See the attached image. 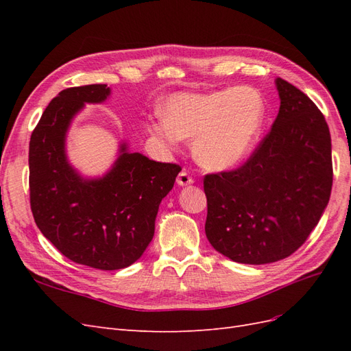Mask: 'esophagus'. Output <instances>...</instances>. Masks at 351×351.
<instances>
[{
    "mask_svg": "<svg viewBox=\"0 0 351 351\" xmlns=\"http://www.w3.org/2000/svg\"><path fill=\"white\" fill-rule=\"evenodd\" d=\"M177 184L182 186V187L190 186V184H193V178L189 176L187 171H182V173L178 174V177H177Z\"/></svg>",
    "mask_w": 351,
    "mask_h": 351,
    "instance_id": "esophagus-1",
    "label": "esophagus"
}]
</instances>
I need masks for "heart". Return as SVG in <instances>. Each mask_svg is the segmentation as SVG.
Instances as JSON below:
<instances>
[{
  "label": "heart",
  "mask_w": 351,
  "mask_h": 351,
  "mask_svg": "<svg viewBox=\"0 0 351 351\" xmlns=\"http://www.w3.org/2000/svg\"><path fill=\"white\" fill-rule=\"evenodd\" d=\"M162 117L147 130L169 147L193 139L192 152L209 171L241 162L256 145L267 119V102L250 86L212 92H180L162 101Z\"/></svg>",
  "instance_id": "obj_1"
}]
</instances>
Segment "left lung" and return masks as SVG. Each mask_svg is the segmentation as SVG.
I'll return each instance as SVG.
<instances>
[{"label":"left lung","instance_id":"8db88e82","mask_svg":"<svg viewBox=\"0 0 351 351\" xmlns=\"http://www.w3.org/2000/svg\"><path fill=\"white\" fill-rule=\"evenodd\" d=\"M280 111L249 161L208 174L205 232L228 259L263 265L290 256L317 226L331 196V134L306 95L275 79Z\"/></svg>","mask_w":351,"mask_h":351}]
</instances>
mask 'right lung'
Returning <instances> with one entry per match:
<instances>
[{
  "mask_svg": "<svg viewBox=\"0 0 351 351\" xmlns=\"http://www.w3.org/2000/svg\"><path fill=\"white\" fill-rule=\"evenodd\" d=\"M107 84L61 90L29 143L30 208L38 228L70 261L102 271L130 267L154 239L161 200L182 168L130 152L121 142L111 168L83 177L67 156L71 121L84 104L110 98Z\"/></svg>",
  "mask_w": 351,
  "mask_h": 351,
  "instance_id": "add662e5",
  "label": "right lung"
}]
</instances>
